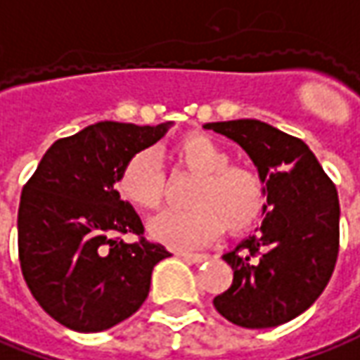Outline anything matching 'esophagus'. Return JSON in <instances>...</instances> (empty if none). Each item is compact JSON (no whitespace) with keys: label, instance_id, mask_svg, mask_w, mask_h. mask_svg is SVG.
I'll list each match as a JSON object with an SVG mask.
<instances>
[{"label":"esophagus","instance_id":"34e87169","mask_svg":"<svg viewBox=\"0 0 360 360\" xmlns=\"http://www.w3.org/2000/svg\"><path fill=\"white\" fill-rule=\"evenodd\" d=\"M179 256L183 260H187V262L193 264H200V262H207L209 260V254H193V252H179Z\"/></svg>","mask_w":360,"mask_h":360}]
</instances>
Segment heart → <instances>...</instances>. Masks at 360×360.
Listing matches in <instances>:
<instances>
[{"label":"heart","instance_id":"1","mask_svg":"<svg viewBox=\"0 0 360 360\" xmlns=\"http://www.w3.org/2000/svg\"><path fill=\"white\" fill-rule=\"evenodd\" d=\"M175 163L197 173L189 209L165 211L149 222L153 240L181 250L202 248L222 232L250 231L266 211V189L256 171L231 163L229 151L205 134H191L171 149ZM163 171L151 149L131 153L120 167L116 189L138 211L158 209L163 197Z\"/></svg>","mask_w":360,"mask_h":360}]
</instances>
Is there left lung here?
<instances>
[{
    "label": "left lung",
    "instance_id": "left-lung-1",
    "mask_svg": "<svg viewBox=\"0 0 360 360\" xmlns=\"http://www.w3.org/2000/svg\"><path fill=\"white\" fill-rule=\"evenodd\" d=\"M240 146L266 189L260 231L222 254L234 272L217 311L246 329H270L302 315L321 295L339 254V197L302 139L260 120L211 122Z\"/></svg>",
    "mask_w": 360,
    "mask_h": 360
}]
</instances>
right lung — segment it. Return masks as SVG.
I'll return each instance as SVG.
<instances>
[{"instance_id":"right-lung-1","label":"right lung","mask_w":360,"mask_h":360,"mask_svg":"<svg viewBox=\"0 0 360 360\" xmlns=\"http://www.w3.org/2000/svg\"><path fill=\"white\" fill-rule=\"evenodd\" d=\"M173 122H98L46 149L21 193L19 262L29 290L55 321L78 333L122 323L146 302L153 266L171 254L146 238L116 189L131 153L160 141Z\"/></svg>"}]
</instances>
